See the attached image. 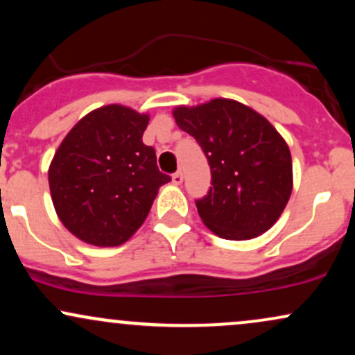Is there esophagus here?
<instances>
[{
	"label": "esophagus",
	"instance_id": "esophagus-1",
	"mask_svg": "<svg viewBox=\"0 0 355 355\" xmlns=\"http://www.w3.org/2000/svg\"><path fill=\"white\" fill-rule=\"evenodd\" d=\"M172 182L175 183V185H182V182H183V173L180 172V170H178V172H175V173L172 175Z\"/></svg>",
	"mask_w": 355,
	"mask_h": 355
}]
</instances>
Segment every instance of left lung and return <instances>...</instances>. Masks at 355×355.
Masks as SVG:
<instances>
[{
  "label": "left lung",
  "instance_id": "left-lung-1",
  "mask_svg": "<svg viewBox=\"0 0 355 355\" xmlns=\"http://www.w3.org/2000/svg\"><path fill=\"white\" fill-rule=\"evenodd\" d=\"M173 118L210 165L209 193L195 202L202 222L227 240H250L270 229L292 193L291 150L270 121L229 98L182 105Z\"/></svg>",
  "mask_w": 355,
  "mask_h": 355
}]
</instances>
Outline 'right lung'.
<instances>
[{"label": "right lung", "mask_w": 355, "mask_h": 355, "mask_svg": "<svg viewBox=\"0 0 355 355\" xmlns=\"http://www.w3.org/2000/svg\"><path fill=\"white\" fill-rule=\"evenodd\" d=\"M148 120L123 105L96 108L73 126L53 157V205L61 223L89 245L125 243L170 182L158 170L153 146L141 140Z\"/></svg>", "instance_id": "add662e5"}]
</instances>
